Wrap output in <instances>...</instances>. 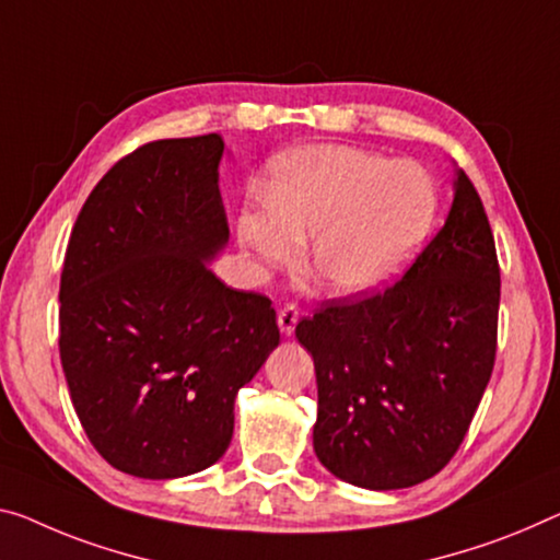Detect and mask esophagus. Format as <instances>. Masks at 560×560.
I'll return each instance as SVG.
<instances>
[{"label": "esophagus", "instance_id": "34e87169", "mask_svg": "<svg viewBox=\"0 0 560 560\" xmlns=\"http://www.w3.org/2000/svg\"><path fill=\"white\" fill-rule=\"evenodd\" d=\"M298 317H300V310L295 305H285L278 313V325H280V332L282 335H290L295 332V325H298Z\"/></svg>", "mask_w": 560, "mask_h": 560}]
</instances>
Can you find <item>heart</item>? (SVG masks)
I'll list each match as a JSON object with an SVG mask.
<instances>
[{
    "label": "heart",
    "mask_w": 560,
    "mask_h": 560,
    "mask_svg": "<svg viewBox=\"0 0 560 560\" xmlns=\"http://www.w3.org/2000/svg\"><path fill=\"white\" fill-rule=\"evenodd\" d=\"M441 190L410 160L317 144L275 160L268 205L245 208L237 237L268 268H288L310 240V265L340 298L393 285L433 235Z\"/></svg>",
    "instance_id": "1"
}]
</instances>
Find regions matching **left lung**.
Masks as SVG:
<instances>
[{
  "label": "left lung",
  "mask_w": 560,
  "mask_h": 560,
  "mask_svg": "<svg viewBox=\"0 0 560 560\" xmlns=\"http://www.w3.org/2000/svg\"><path fill=\"white\" fill-rule=\"evenodd\" d=\"M501 270L483 202L455 167L445 225L400 282L298 323L315 363L313 448L368 490L423 483L448 463L493 373Z\"/></svg>",
  "instance_id": "obj_1"
}]
</instances>
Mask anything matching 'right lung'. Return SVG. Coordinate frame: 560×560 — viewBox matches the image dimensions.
I'll return each mask as SVG.
<instances>
[{"label":"right lung","mask_w":560,"mask_h":560,"mask_svg":"<svg viewBox=\"0 0 560 560\" xmlns=\"http://www.w3.org/2000/svg\"><path fill=\"white\" fill-rule=\"evenodd\" d=\"M220 135L119 160L77 214L59 282V355L77 418L109 466L170 480L210 468L237 390L280 330L270 300L210 265L228 247Z\"/></svg>","instance_id":"right-lung-1"}]
</instances>
